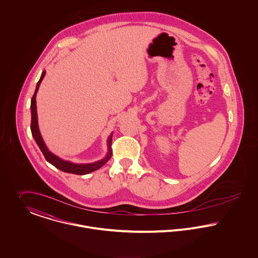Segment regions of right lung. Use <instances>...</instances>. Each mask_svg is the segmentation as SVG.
Wrapping results in <instances>:
<instances>
[{"mask_svg": "<svg viewBox=\"0 0 258 258\" xmlns=\"http://www.w3.org/2000/svg\"><path fill=\"white\" fill-rule=\"evenodd\" d=\"M45 76V71L42 72L39 81L36 84V88L34 91V94L31 98V103H30V111H31V122H30V131H31V135L35 141V143H37L38 147L40 148L41 152L43 153L46 161H48L50 164H52L53 166H55L59 170L61 171L66 172V173H72V174H76V175H85L88 173L98 170L99 168H101L103 165H105L110 158L112 157V138H113V134H111V136L108 138V154L106 155L105 158L94 162V163H88V164H77V163H72L70 161H66L63 160L61 158H59L55 154H53L52 152H50L48 150V148L46 147L45 143L43 142L41 135L39 133L38 130V124H37V113H36V93L38 91L39 85L41 83V81L43 80Z\"/></svg>", "mask_w": 258, "mask_h": 258, "instance_id": "obj_1", "label": "right lung"}]
</instances>
